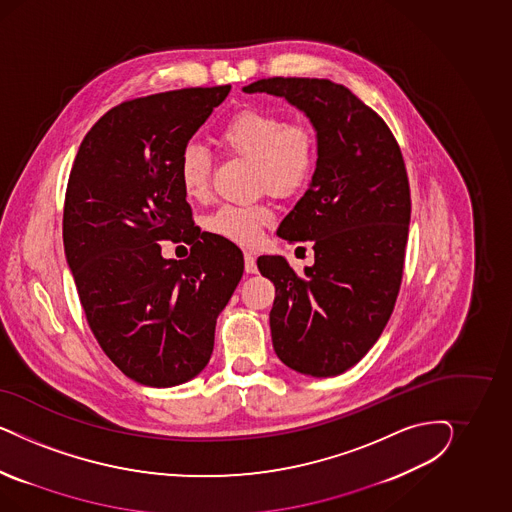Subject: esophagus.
<instances>
[{"label":"esophagus","instance_id":"obj_1","mask_svg":"<svg viewBox=\"0 0 512 512\" xmlns=\"http://www.w3.org/2000/svg\"><path fill=\"white\" fill-rule=\"evenodd\" d=\"M244 268L248 274H257V263H255V257L251 253H244Z\"/></svg>","mask_w":512,"mask_h":512}]
</instances>
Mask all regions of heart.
<instances>
[{"instance_id": "1", "label": "heart", "mask_w": 512, "mask_h": 512, "mask_svg": "<svg viewBox=\"0 0 512 512\" xmlns=\"http://www.w3.org/2000/svg\"><path fill=\"white\" fill-rule=\"evenodd\" d=\"M219 144L236 157L255 165L253 180L257 191L276 197H293L308 186L317 169L319 140L313 127L291 122L278 112L242 109L221 127ZM212 161L201 146L187 144L178 159V180L191 201H204L210 191ZM272 221L266 204H225L208 217L210 233L240 246H251Z\"/></svg>"}]
</instances>
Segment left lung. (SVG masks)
I'll return each instance as SVG.
<instances>
[{
    "mask_svg": "<svg viewBox=\"0 0 512 512\" xmlns=\"http://www.w3.org/2000/svg\"><path fill=\"white\" fill-rule=\"evenodd\" d=\"M244 92L285 97L317 131L310 189L278 229L289 244L310 240L315 263L296 274L263 255L257 266L276 287L279 360L313 377L340 375L379 340L400 293L411 219L402 150L383 118L332 80L261 78Z\"/></svg>",
    "mask_w": 512,
    "mask_h": 512,
    "instance_id": "left-lung-1",
    "label": "left lung"
}]
</instances>
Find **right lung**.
Returning <instances> with one entry per match:
<instances>
[{"instance_id": "1", "label": "right lung", "mask_w": 512, "mask_h": 512, "mask_svg": "<svg viewBox=\"0 0 512 512\" xmlns=\"http://www.w3.org/2000/svg\"><path fill=\"white\" fill-rule=\"evenodd\" d=\"M231 86L125 101L78 148L63 204V248L88 325L105 355L146 387L186 383L214 351L219 311L244 255L201 233L178 180V159ZM186 241L163 260L158 242Z\"/></svg>"}]
</instances>
